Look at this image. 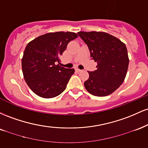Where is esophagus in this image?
I'll return each instance as SVG.
<instances>
[{"mask_svg": "<svg viewBox=\"0 0 148 148\" xmlns=\"http://www.w3.org/2000/svg\"><path fill=\"white\" fill-rule=\"evenodd\" d=\"M75 70H76V72H81V69H79V68H77V67H75Z\"/></svg>", "mask_w": 148, "mask_h": 148, "instance_id": "obj_1", "label": "esophagus"}]
</instances>
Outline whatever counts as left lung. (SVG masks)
<instances>
[{"instance_id": "1", "label": "left lung", "mask_w": 148, "mask_h": 148, "mask_svg": "<svg viewBox=\"0 0 148 148\" xmlns=\"http://www.w3.org/2000/svg\"><path fill=\"white\" fill-rule=\"evenodd\" d=\"M88 47L91 59L97 62V69L89 73L84 86L94 96L105 97L123 83L129 65L126 46L118 38L103 32L78 33Z\"/></svg>"}]
</instances>
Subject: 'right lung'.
<instances>
[{
	"mask_svg": "<svg viewBox=\"0 0 148 148\" xmlns=\"http://www.w3.org/2000/svg\"><path fill=\"white\" fill-rule=\"evenodd\" d=\"M78 35L72 32L47 33L28 44L21 61L24 79L37 95L57 97L65 90L74 69L61 67L60 56Z\"/></svg>",
	"mask_w": 148,
	"mask_h": 148,
	"instance_id": "add662e5",
	"label": "right lung"
}]
</instances>
